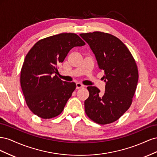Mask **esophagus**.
<instances>
[{
  "label": "esophagus",
  "instance_id": "obj_1",
  "mask_svg": "<svg viewBox=\"0 0 157 157\" xmlns=\"http://www.w3.org/2000/svg\"><path fill=\"white\" fill-rule=\"evenodd\" d=\"M84 85L82 84L81 83H80V82H77V84H76V88H77V89L82 88H84Z\"/></svg>",
  "mask_w": 157,
  "mask_h": 157
}]
</instances>
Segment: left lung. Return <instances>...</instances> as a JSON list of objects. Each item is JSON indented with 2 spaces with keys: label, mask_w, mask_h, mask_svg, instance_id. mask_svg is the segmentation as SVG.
<instances>
[{
  "label": "left lung",
  "mask_w": 157,
  "mask_h": 157,
  "mask_svg": "<svg viewBox=\"0 0 157 157\" xmlns=\"http://www.w3.org/2000/svg\"><path fill=\"white\" fill-rule=\"evenodd\" d=\"M80 36L90 46L99 68L105 72V93L101 97L97 87L88 86L85 112L98 124H109L117 121L131 105L138 81L136 61L125 44L115 36L99 31Z\"/></svg>",
  "instance_id": "1"
}]
</instances>
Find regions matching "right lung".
I'll return each instance as SVG.
<instances>
[{"label":"right lung","mask_w":157,"mask_h":157,"mask_svg":"<svg viewBox=\"0 0 157 157\" xmlns=\"http://www.w3.org/2000/svg\"><path fill=\"white\" fill-rule=\"evenodd\" d=\"M85 42L75 33H61L40 40L25 56L20 82L30 110L42 118H52L63 111L76 88L54 74L69 52Z\"/></svg>","instance_id":"right-lung-1"}]
</instances>
